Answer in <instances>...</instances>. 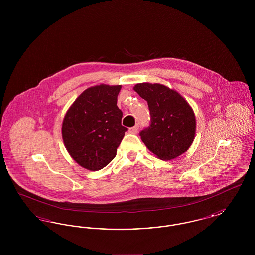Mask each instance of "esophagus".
I'll use <instances>...</instances> for the list:
<instances>
[{
  "instance_id": "esophagus-1",
  "label": "esophagus",
  "mask_w": 255,
  "mask_h": 255,
  "mask_svg": "<svg viewBox=\"0 0 255 255\" xmlns=\"http://www.w3.org/2000/svg\"><path fill=\"white\" fill-rule=\"evenodd\" d=\"M138 132V126L137 125H135V126H133V127H131L130 129H129V133H137Z\"/></svg>"
}]
</instances>
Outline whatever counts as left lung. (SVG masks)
<instances>
[{"label": "left lung", "instance_id": "1", "mask_svg": "<svg viewBox=\"0 0 255 255\" xmlns=\"http://www.w3.org/2000/svg\"><path fill=\"white\" fill-rule=\"evenodd\" d=\"M133 90L150 110L151 123L139 133L146 147L162 160L186 152L196 132L194 112L188 102L175 90L158 83H138Z\"/></svg>", "mask_w": 255, "mask_h": 255}]
</instances>
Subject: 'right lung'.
<instances>
[{
	"label": "right lung",
	"mask_w": 255,
	"mask_h": 255,
	"mask_svg": "<svg viewBox=\"0 0 255 255\" xmlns=\"http://www.w3.org/2000/svg\"><path fill=\"white\" fill-rule=\"evenodd\" d=\"M122 85L94 86L75 99L62 124V137L71 157L91 171L104 168L117 155L125 132L117 106Z\"/></svg>",
	"instance_id": "obj_1"
}]
</instances>
